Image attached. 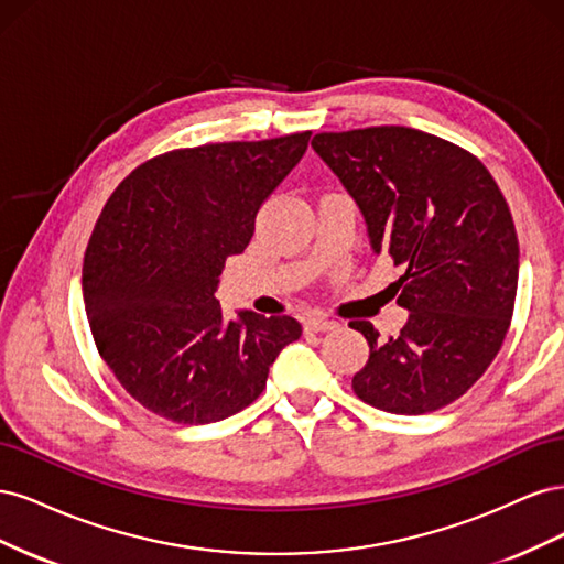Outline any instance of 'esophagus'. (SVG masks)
<instances>
[{"instance_id":"esophagus-1","label":"esophagus","mask_w":564,"mask_h":564,"mask_svg":"<svg viewBox=\"0 0 564 564\" xmlns=\"http://www.w3.org/2000/svg\"><path fill=\"white\" fill-rule=\"evenodd\" d=\"M336 327H338V324L334 319H327V317L311 315V317L303 319V329L308 334H324V332H332Z\"/></svg>"}]
</instances>
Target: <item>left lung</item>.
<instances>
[{
	"instance_id": "1",
	"label": "left lung",
	"mask_w": 564,
	"mask_h": 564,
	"mask_svg": "<svg viewBox=\"0 0 564 564\" xmlns=\"http://www.w3.org/2000/svg\"><path fill=\"white\" fill-rule=\"evenodd\" d=\"M313 148L360 207L373 253L402 268L390 284L409 311L400 336L350 322L369 344L355 395L406 416L452 404L513 317L520 247L497 181L468 150L409 127L324 131Z\"/></svg>"
}]
</instances>
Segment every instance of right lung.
<instances>
[{"mask_svg":"<svg viewBox=\"0 0 564 564\" xmlns=\"http://www.w3.org/2000/svg\"><path fill=\"white\" fill-rule=\"evenodd\" d=\"M308 141L301 131L164 152L100 212L84 253V308L100 357L148 412L187 425L242 412L301 336L289 315L242 311L228 322L214 292Z\"/></svg>","mask_w":564,"mask_h":564,"instance_id":"obj_1","label":"right lung"}]
</instances>
